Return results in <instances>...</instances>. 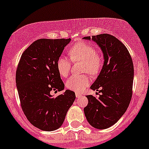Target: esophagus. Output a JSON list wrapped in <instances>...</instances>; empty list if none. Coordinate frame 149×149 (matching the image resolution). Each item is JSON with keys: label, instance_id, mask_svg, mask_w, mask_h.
Here are the masks:
<instances>
[{"label": "esophagus", "instance_id": "1", "mask_svg": "<svg viewBox=\"0 0 149 149\" xmlns=\"http://www.w3.org/2000/svg\"><path fill=\"white\" fill-rule=\"evenodd\" d=\"M82 96V94H80V93H79V92H76V98H79V97H81Z\"/></svg>", "mask_w": 149, "mask_h": 149}]
</instances>
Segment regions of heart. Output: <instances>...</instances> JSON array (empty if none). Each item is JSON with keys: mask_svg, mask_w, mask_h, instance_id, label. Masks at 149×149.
Here are the masks:
<instances>
[{"mask_svg": "<svg viewBox=\"0 0 149 149\" xmlns=\"http://www.w3.org/2000/svg\"><path fill=\"white\" fill-rule=\"evenodd\" d=\"M69 54L73 61H82L83 70L90 74L97 75L101 70L103 59L101 53L96 51L94 45L82 42L70 47ZM57 69L63 77H66L70 72L71 62L65 56H61L57 61ZM90 78L87 74L73 75L67 80L65 86L68 89L79 92L89 84Z\"/></svg>", "mask_w": 149, "mask_h": 149, "instance_id": "b5f03b06", "label": "heart"}]
</instances>
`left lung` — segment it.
<instances>
[{
  "mask_svg": "<svg viewBox=\"0 0 149 149\" xmlns=\"http://www.w3.org/2000/svg\"><path fill=\"white\" fill-rule=\"evenodd\" d=\"M91 40L90 37H84ZM101 48L104 65L91 89L101 92L99 98L87 95L84 107L87 121L97 129H106L117 123L127 110L133 94L134 68L128 50L118 39L108 34L92 36Z\"/></svg>",
  "mask_w": 149,
  "mask_h": 149,
  "instance_id": "obj_1",
  "label": "left lung"
}]
</instances>
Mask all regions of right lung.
Here are the masks:
<instances>
[{
  "instance_id": "1",
  "label": "right lung",
  "mask_w": 149,
  "mask_h": 149,
  "mask_svg": "<svg viewBox=\"0 0 149 149\" xmlns=\"http://www.w3.org/2000/svg\"><path fill=\"white\" fill-rule=\"evenodd\" d=\"M70 40H36L23 52L18 64L16 83L21 107L28 120L42 130L59 128L76 99L70 90L56 97L50 94L51 91L64 89L56 63Z\"/></svg>"
}]
</instances>
